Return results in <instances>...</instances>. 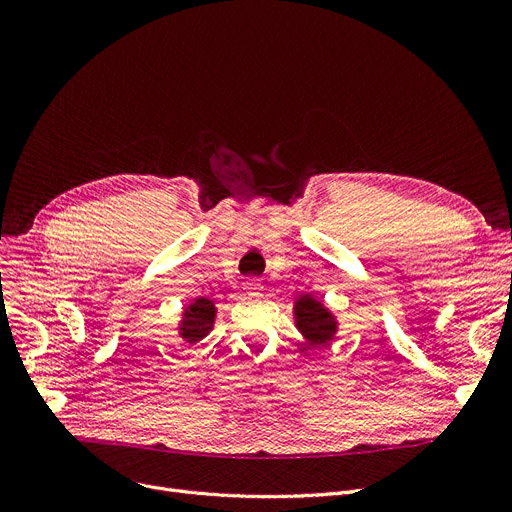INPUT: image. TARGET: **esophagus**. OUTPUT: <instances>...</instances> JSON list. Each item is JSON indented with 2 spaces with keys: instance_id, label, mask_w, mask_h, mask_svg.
Returning a JSON list of instances; mask_svg holds the SVG:
<instances>
[{
  "instance_id": "1",
  "label": "esophagus",
  "mask_w": 512,
  "mask_h": 512,
  "mask_svg": "<svg viewBox=\"0 0 512 512\" xmlns=\"http://www.w3.org/2000/svg\"><path fill=\"white\" fill-rule=\"evenodd\" d=\"M245 288L251 292V294H259L261 292V280H257V278H249L247 282H245Z\"/></svg>"
}]
</instances>
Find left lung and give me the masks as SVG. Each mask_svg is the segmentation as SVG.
<instances>
[{
    "label": "left lung",
    "instance_id": "obj_1",
    "mask_svg": "<svg viewBox=\"0 0 512 512\" xmlns=\"http://www.w3.org/2000/svg\"><path fill=\"white\" fill-rule=\"evenodd\" d=\"M294 324L307 338L309 346H326L332 342L338 330V321L324 303L317 301L313 294H301L294 301Z\"/></svg>",
    "mask_w": 512,
    "mask_h": 512
}]
</instances>
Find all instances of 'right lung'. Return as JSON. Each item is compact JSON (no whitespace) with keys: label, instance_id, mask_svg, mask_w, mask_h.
<instances>
[{"label":"right lung","instance_id":"add662e5","mask_svg":"<svg viewBox=\"0 0 512 512\" xmlns=\"http://www.w3.org/2000/svg\"><path fill=\"white\" fill-rule=\"evenodd\" d=\"M213 321H215L213 301L205 297L195 299L182 313V321L178 326L180 338H184L188 344L203 340L213 330Z\"/></svg>","mask_w":512,"mask_h":512}]
</instances>
